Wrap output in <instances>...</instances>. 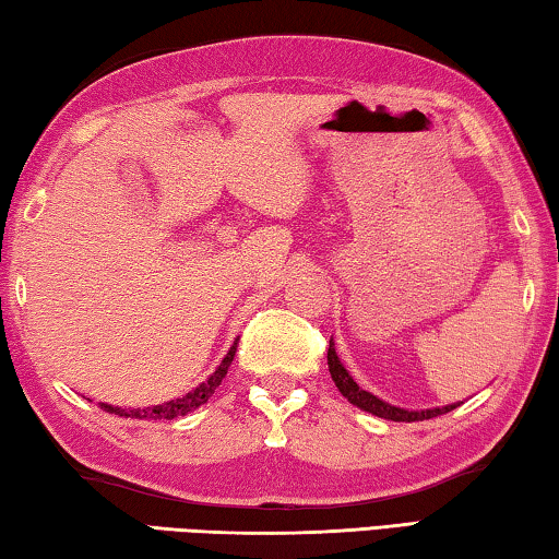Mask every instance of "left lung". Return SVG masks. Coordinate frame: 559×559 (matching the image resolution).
<instances>
[{"label":"left lung","instance_id":"left-lung-1","mask_svg":"<svg viewBox=\"0 0 559 559\" xmlns=\"http://www.w3.org/2000/svg\"><path fill=\"white\" fill-rule=\"evenodd\" d=\"M328 367H330V377H333L335 386L340 390V394L345 396L349 404L359 406L362 412H370L374 416H382V419H390V421H424V419H431V416H439V414H447L451 409H456L459 404H449V406H437V409H427V412H409V409H400V406H392L382 400H377L374 394L365 392L362 386H359L349 372L340 362V357L335 353V345L333 340H330V347H328Z\"/></svg>","mask_w":559,"mask_h":559}]
</instances>
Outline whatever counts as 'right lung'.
I'll return each instance as SVG.
<instances>
[{
	"label": "right lung",
	"instance_id": "obj_1",
	"mask_svg": "<svg viewBox=\"0 0 559 559\" xmlns=\"http://www.w3.org/2000/svg\"><path fill=\"white\" fill-rule=\"evenodd\" d=\"M236 355V343L231 345L229 353H226V357L222 359V365L216 367V370L206 377V382H202L197 390L187 392L185 396H179V400H173V402H165V404H157V406H145V409H120V406H112V404H100L103 412L108 414H118V416H130V419H175V416H185L192 409H197V406H202L210 396L214 394L216 386L222 384L226 370H229L231 359Z\"/></svg>",
	"mask_w": 559,
	"mask_h": 559
}]
</instances>
